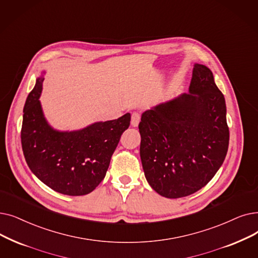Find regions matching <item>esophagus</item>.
<instances>
[{"label": "esophagus", "mask_w": 258, "mask_h": 258, "mask_svg": "<svg viewBox=\"0 0 258 258\" xmlns=\"http://www.w3.org/2000/svg\"><path fill=\"white\" fill-rule=\"evenodd\" d=\"M140 122V115L138 113H133L132 114V121H131V124L134 127H137L138 124Z\"/></svg>", "instance_id": "34e87169"}]
</instances>
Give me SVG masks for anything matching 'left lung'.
Masks as SVG:
<instances>
[{"mask_svg": "<svg viewBox=\"0 0 258 258\" xmlns=\"http://www.w3.org/2000/svg\"><path fill=\"white\" fill-rule=\"evenodd\" d=\"M140 158L149 184L166 198L204 187L229 147L225 97L206 65L194 64L188 93L145 110L139 123Z\"/></svg>", "mask_w": 258, "mask_h": 258, "instance_id": "1", "label": "left lung"}]
</instances>
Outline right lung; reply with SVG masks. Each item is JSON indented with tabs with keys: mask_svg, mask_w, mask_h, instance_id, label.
I'll use <instances>...</instances> for the list:
<instances>
[{
	"mask_svg": "<svg viewBox=\"0 0 258 258\" xmlns=\"http://www.w3.org/2000/svg\"><path fill=\"white\" fill-rule=\"evenodd\" d=\"M44 74L24 105L21 141L25 160L31 172L53 191L86 195L104 179L122 133L130 126L131 114L77 131L54 130L44 117L40 102Z\"/></svg>",
	"mask_w": 258,
	"mask_h": 258,
	"instance_id": "right-lung-1",
	"label": "right lung"
}]
</instances>
